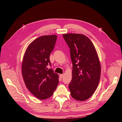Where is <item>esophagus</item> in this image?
<instances>
[{"label":"esophagus","mask_w":122,"mask_h":122,"mask_svg":"<svg viewBox=\"0 0 122 122\" xmlns=\"http://www.w3.org/2000/svg\"><path fill=\"white\" fill-rule=\"evenodd\" d=\"M64 77V75L63 74H60V77L61 79L62 78V77Z\"/></svg>","instance_id":"34e87169"}]
</instances>
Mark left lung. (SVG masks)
<instances>
[{"label":"left lung","mask_w":122,"mask_h":122,"mask_svg":"<svg viewBox=\"0 0 122 122\" xmlns=\"http://www.w3.org/2000/svg\"><path fill=\"white\" fill-rule=\"evenodd\" d=\"M70 50L73 65L72 79L69 84L71 96L77 100L90 98L98 87L101 66L93 43L87 36L76 34H64Z\"/></svg>","instance_id":"8db88e82"}]
</instances>
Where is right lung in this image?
I'll return each instance as SVG.
<instances>
[{
    "label": "right lung",
    "mask_w": 122,
    "mask_h": 122,
    "mask_svg": "<svg viewBox=\"0 0 122 122\" xmlns=\"http://www.w3.org/2000/svg\"><path fill=\"white\" fill-rule=\"evenodd\" d=\"M56 35L44 36L36 39L28 46L22 65V73L28 90L40 100L50 97L59 82L58 75L47 66L56 43Z\"/></svg>",
    "instance_id": "1"
}]
</instances>
